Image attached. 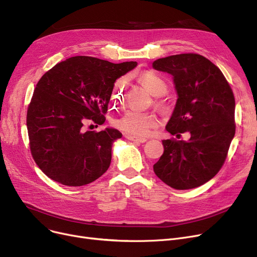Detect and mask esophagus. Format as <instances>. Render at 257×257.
<instances>
[{
  "mask_svg": "<svg viewBox=\"0 0 257 257\" xmlns=\"http://www.w3.org/2000/svg\"><path fill=\"white\" fill-rule=\"evenodd\" d=\"M125 138L127 140H129V141H132L134 143H139V144H144V143L147 142V139H145V138H137V137L128 136V134H127V136H125Z\"/></svg>",
  "mask_w": 257,
  "mask_h": 257,
  "instance_id": "34e87169",
  "label": "esophagus"
}]
</instances>
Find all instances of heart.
I'll return each mask as SVG.
<instances>
[{
	"label": "heart",
	"instance_id": "heart-1",
	"mask_svg": "<svg viewBox=\"0 0 257 257\" xmlns=\"http://www.w3.org/2000/svg\"><path fill=\"white\" fill-rule=\"evenodd\" d=\"M140 82L154 96H163L168 90L166 81L153 72H147L140 76ZM125 90L123 81L115 85L112 91V100L123 101ZM157 124V119L154 114L150 112H142L138 110H128L123 115L114 119V126L119 130L132 136H144L149 132Z\"/></svg>",
	"mask_w": 257,
	"mask_h": 257
}]
</instances>
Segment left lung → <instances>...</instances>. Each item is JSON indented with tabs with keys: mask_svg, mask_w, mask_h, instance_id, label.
<instances>
[{
	"mask_svg": "<svg viewBox=\"0 0 257 257\" xmlns=\"http://www.w3.org/2000/svg\"><path fill=\"white\" fill-rule=\"evenodd\" d=\"M153 69L173 76L177 102L166 129L190 132L187 142L165 140L164 154L153 166L156 176L175 190L206 183L222 168L234 138L235 101L226 78L199 54L159 58Z\"/></svg>",
	"mask_w": 257,
	"mask_h": 257,
	"instance_id": "1",
	"label": "left lung"
}]
</instances>
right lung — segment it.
<instances>
[{
  "instance_id": "1",
  "label": "right lung",
  "mask_w": 257,
  "mask_h": 257,
  "mask_svg": "<svg viewBox=\"0 0 257 257\" xmlns=\"http://www.w3.org/2000/svg\"><path fill=\"white\" fill-rule=\"evenodd\" d=\"M137 65L75 56L40 78L27 111V128L31 154L49 178L82 186L108 170L112 144L121 133L113 128L85 131L83 125L88 120L104 124L115 80Z\"/></svg>"
}]
</instances>
